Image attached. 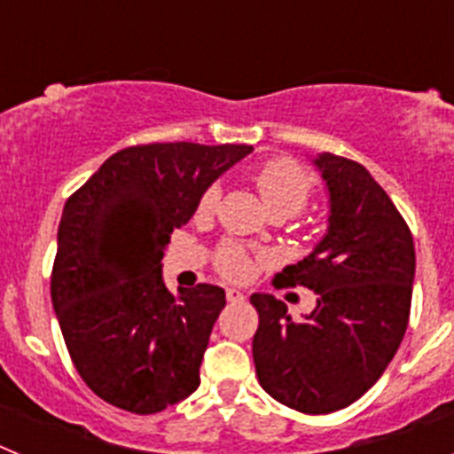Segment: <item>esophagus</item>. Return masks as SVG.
Listing matches in <instances>:
<instances>
[{
	"label": "esophagus",
	"instance_id": "34e87169",
	"mask_svg": "<svg viewBox=\"0 0 454 454\" xmlns=\"http://www.w3.org/2000/svg\"><path fill=\"white\" fill-rule=\"evenodd\" d=\"M224 295H227V302H243V300H246V295H243L239 288H227Z\"/></svg>",
	"mask_w": 454,
	"mask_h": 454
}]
</instances>
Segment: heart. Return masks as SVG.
Returning a JSON list of instances; mask_svg holds the SVG:
<instances>
[{"instance_id":"b5f03b06","label":"heart","mask_w":454,"mask_h":454,"mask_svg":"<svg viewBox=\"0 0 454 454\" xmlns=\"http://www.w3.org/2000/svg\"><path fill=\"white\" fill-rule=\"evenodd\" d=\"M256 191L262 195L270 215H298L311 200L314 192V179L300 163L293 159H272L266 166L259 168L254 175ZM220 202V188L208 186L198 200V214L211 215ZM215 268L227 279H247L252 272L250 256L246 250L236 246L220 247L215 254Z\"/></svg>"}]
</instances>
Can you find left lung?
I'll use <instances>...</instances> for the list:
<instances>
[{
    "label": "left lung",
    "mask_w": 454,
    "mask_h": 454,
    "mask_svg": "<svg viewBox=\"0 0 454 454\" xmlns=\"http://www.w3.org/2000/svg\"><path fill=\"white\" fill-rule=\"evenodd\" d=\"M330 192L327 234L277 286H307L316 309L295 323L282 300L254 293L252 356L259 384L302 414H330L382 377L407 332L416 272L414 239L362 163L323 152L314 159Z\"/></svg>",
    "instance_id": "left-lung-1"
}]
</instances>
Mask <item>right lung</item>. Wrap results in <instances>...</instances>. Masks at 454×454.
<instances>
[{
	"instance_id": "add662e5",
	"label": "right lung",
	"mask_w": 454,
	"mask_h": 454,
	"mask_svg": "<svg viewBox=\"0 0 454 454\" xmlns=\"http://www.w3.org/2000/svg\"><path fill=\"white\" fill-rule=\"evenodd\" d=\"M250 145L152 143L115 152L67 198L51 268V302L72 364L95 395L156 414L200 387V364L224 291L170 293V234Z\"/></svg>"
}]
</instances>
